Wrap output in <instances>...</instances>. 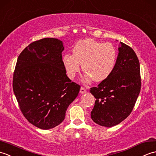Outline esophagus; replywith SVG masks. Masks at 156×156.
Wrapping results in <instances>:
<instances>
[{"instance_id": "obj_1", "label": "esophagus", "mask_w": 156, "mask_h": 156, "mask_svg": "<svg viewBox=\"0 0 156 156\" xmlns=\"http://www.w3.org/2000/svg\"><path fill=\"white\" fill-rule=\"evenodd\" d=\"M80 93H81V94H83V93H86L87 92V91H86V89H85V88H83V87H81V89H80Z\"/></svg>"}]
</instances>
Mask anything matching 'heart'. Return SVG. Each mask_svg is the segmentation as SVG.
Segmentation results:
<instances>
[{"label":"heart","instance_id":"b5f03b06","mask_svg":"<svg viewBox=\"0 0 156 156\" xmlns=\"http://www.w3.org/2000/svg\"><path fill=\"white\" fill-rule=\"evenodd\" d=\"M117 52L112 44L101 43L93 39L79 41L73 49V55L66 54L63 64L67 75L73 79L80 71L85 72L83 80L104 81L112 73L116 63Z\"/></svg>","mask_w":156,"mask_h":156}]
</instances>
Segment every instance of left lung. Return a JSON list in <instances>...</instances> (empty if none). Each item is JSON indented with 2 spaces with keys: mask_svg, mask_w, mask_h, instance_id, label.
Wrapping results in <instances>:
<instances>
[{
  "mask_svg": "<svg viewBox=\"0 0 156 156\" xmlns=\"http://www.w3.org/2000/svg\"><path fill=\"white\" fill-rule=\"evenodd\" d=\"M119 53L112 73L90 92L96 99L91 112L98 125L113 127L132 112L141 89L140 62L134 51L120 42Z\"/></svg>",
  "mask_w": 156,
  "mask_h": 156,
  "instance_id": "obj_1",
  "label": "left lung"
}]
</instances>
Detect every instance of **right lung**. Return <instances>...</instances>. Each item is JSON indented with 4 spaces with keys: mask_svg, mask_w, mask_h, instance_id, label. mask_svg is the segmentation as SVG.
I'll use <instances>...</instances> for the list:
<instances>
[{
    "mask_svg": "<svg viewBox=\"0 0 156 156\" xmlns=\"http://www.w3.org/2000/svg\"><path fill=\"white\" fill-rule=\"evenodd\" d=\"M63 42L44 38L30 43L18 57L13 75V91L23 115L42 129L57 126L80 86L66 75L62 59Z\"/></svg>",
    "mask_w": 156,
    "mask_h": 156,
    "instance_id": "right-lung-1",
    "label": "right lung"
}]
</instances>
